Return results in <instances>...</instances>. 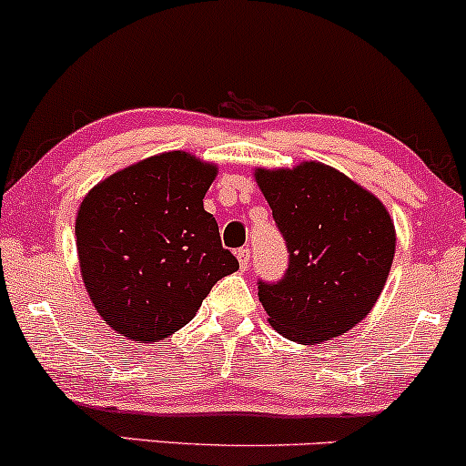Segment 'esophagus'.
<instances>
[{"label":"esophagus","instance_id":"esophagus-1","mask_svg":"<svg viewBox=\"0 0 466 466\" xmlns=\"http://www.w3.org/2000/svg\"><path fill=\"white\" fill-rule=\"evenodd\" d=\"M237 258H238V268L243 269H248L249 268V258H252V252H249V248H241L237 252Z\"/></svg>","mask_w":466,"mask_h":466}]
</instances>
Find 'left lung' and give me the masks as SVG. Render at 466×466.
<instances>
[{
    "label": "left lung",
    "instance_id": "1",
    "mask_svg": "<svg viewBox=\"0 0 466 466\" xmlns=\"http://www.w3.org/2000/svg\"><path fill=\"white\" fill-rule=\"evenodd\" d=\"M288 243V272L258 280V300L279 334L300 345L331 340L360 323L390 276L396 228L385 206L325 163L254 170Z\"/></svg>",
    "mask_w": 466,
    "mask_h": 466
}]
</instances>
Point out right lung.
Masks as SVG:
<instances>
[{
  "instance_id": "add662e5",
  "label": "right lung",
  "mask_w": 466,
  "mask_h": 466,
  "mask_svg": "<svg viewBox=\"0 0 466 466\" xmlns=\"http://www.w3.org/2000/svg\"><path fill=\"white\" fill-rule=\"evenodd\" d=\"M217 172L187 152H163L104 178L81 201V276L116 334L167 339L190 323L218 279L238 269L203 209Z\"/></svg>"
}]
</instances>
